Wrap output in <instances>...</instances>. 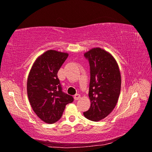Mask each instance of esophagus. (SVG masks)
Returning a JSON list of instances; mask_svg holds the SVG:
<instances>
[{
	"label": "esophagus",
	"mask_w": 152,
	"mask_h": 152,
	"mask_svg": "<svg viewBox=\"0 0 152 152\" xmlns=\"http://www.w3.org/2000/svg\"><path fill=\"white\" fill-rule=\"evenodd\" d=\"M80 97H81V95H80V94H78V93L77 94L75 95V96H74V98L75 100H78V99H80Z\"/></svg>",
	"instance_id": "34e87169"
}]
</instances>
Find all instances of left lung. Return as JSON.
<instances>
[{
	"label": "left lung",
	"mask_w": 152,
	"mask_h": 152,
	"mask_svg": "<svg viewBox=\"0 0 152 152\" xmlns=\"http://www.w3.org/2000/svg\"><path fill=\"white\" fill-rule=\"evenodd\" d=\"M90 65L88 96L91 107L84 112L87 119L97 122L111 113L121 88V75L117 61L109 53L94 48L84 53Z\"/></svg>",
	"instance_id": "1"
}]
</instances>
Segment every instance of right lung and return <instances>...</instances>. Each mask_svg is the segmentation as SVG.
I'll return each instance as SVG.
<instances>
[{
    "label": "right lung",
    "mask_w": 152,
    "mask_h": 152,
    "mask_svg": "<svg viewBox=\"0 0 152 152\" xmlns=\"http://www.w3.org/2000/svg\"><path fill=\"white\" fill-rule=\"evenodd\" d=\"M68 56L66 53L49 50L35 60L27 82V92L32 110L48 124L58 121L66 105L73 97L62 91L57 72Z\"/></svg>",
    "instance_id": "right-lung-1"
}]
</instances>
